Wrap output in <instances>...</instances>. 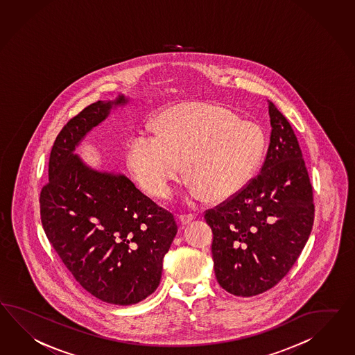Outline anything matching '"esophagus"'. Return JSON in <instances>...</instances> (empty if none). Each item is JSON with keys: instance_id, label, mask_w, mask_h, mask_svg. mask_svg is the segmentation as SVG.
Listing matches in <instances>:
<instances>
[{"instance_id": "1", "label": "esophagus", "mask_w": 355, "mask_h": 355, "mask_svg": "<svg viewBox=\"0 0 355 355\" xmlns=\"http://www.w3.org/2000/svg\"><path fill=\"white\" fill-rule=\"evenodd\" d=\"M195 218H196V216L192 214V213H190V214H180V216H178V220H180L181 225H189L191 220H193Z\"/></svg>"}]
</instances>
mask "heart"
I'll return each instance as SVG.
<instances>
[{
    "mask_svg": "<svg viewBox=\"0 0 355 355\" xmlns=\"http://www.w3.org/2000/svg\"><path fill=\"white\" fill-rule=\"evenodd\" d=\"M157 135L139 132L130 139L127 163L139 186L163 199L183 173L198 198L225 201L241 192L259 168L266 148L259 125L208 103L175 105L159 115Z\"/></svg>",
    "mask_w": 355,
    "mask_h": 355,
    "instance_id": "obj_1",
    "label": "heart"
}]
</instances>
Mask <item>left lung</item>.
<instances>
[{
    "label": "left lung",
    "mask_w": 355,
    "mask_h": 355,
    "mask_svg": "<svg viewBox=\"0 0 355 355\" xmlns=\"http://www.w3.org/2000/svg\"><path fill=\"white\" fill-rule=\"evenodd\" d=\"M270 141L260 173L205 211L218 284L236 296L277 285L303 251L314 220L309 174L290 123L269 101Z\"/></svg>",
    "instance_id": "1"
}]
</instances>
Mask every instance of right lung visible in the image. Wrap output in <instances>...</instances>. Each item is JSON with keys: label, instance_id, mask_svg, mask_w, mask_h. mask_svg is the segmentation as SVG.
Listing matches in <instances>:
<instances>
[{"label": "right lung", "instance_id": "obj_1", "mask_svg": "<svg viewBox=\"0 0 355 355\" xmlns=\"http://www.w3.org/2000/svg\"><path fill=\"white\" fill-rule=\"evenodd\" d=\"M97 101L71 118L53 142L49 183L40 195L44 232L70 273L105 303L132 305L160 284L163 259L178 227L123 174L87 166L76 146L114 106Z\"/></svg>", "mask_w": 355, "mask_h": 355}]
</instances>
